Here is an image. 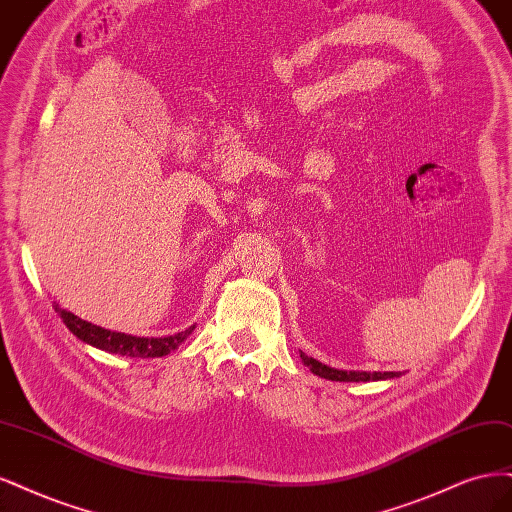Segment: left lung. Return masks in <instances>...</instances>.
<instances>
[{
  "instance_id": "1",
  "label": "left lung",
  "mask_w": 512,
  "mask_h": 512,
  "mask_svg": "<svg viewBox=\"0 0 512 512\" xmlns=\"http://www.w3.org/2000/svg\"><path fill=\"white\" fill-rule=\"evenodd\" d=\"M300 357L304 361V366L310 368L312 374H317L321 378H327V381H340V383H368V381H387V378L400 376V372H355V370H336L329 368L321 361L312 359L300 351Z\"/></svg>"
}]
</instances>
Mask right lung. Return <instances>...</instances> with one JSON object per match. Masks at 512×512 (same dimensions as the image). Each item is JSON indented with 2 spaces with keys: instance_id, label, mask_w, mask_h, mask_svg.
I'll return each mask as SVG.
<instances>
[{
  "instance_id": "1",
  "label": "right lung",
  "mask_w": 512,
  "mask_h": 512,
  "mask_svg": "<svg viewBox=\"0 0 512 512\" xmlns=\"http://www.w3.org/2000/svg\"><path fill=\"white\" fill-rule=\"evenodd\" d=\"M55 310L59 312V317L63 319L65 327H68L70 332L76 338H80L82 342H87V344L95 346V349H102L106 353L127 355V357H163V355H168L174 349H178V346L183 344L187 340V336L195 329V325H191L185 329V332H178L174 336H166V338H144L142 336L140 338V336H131V334L110 332V329L93 325L59 306H55Z\"/></svg>"
}]
</instances>
